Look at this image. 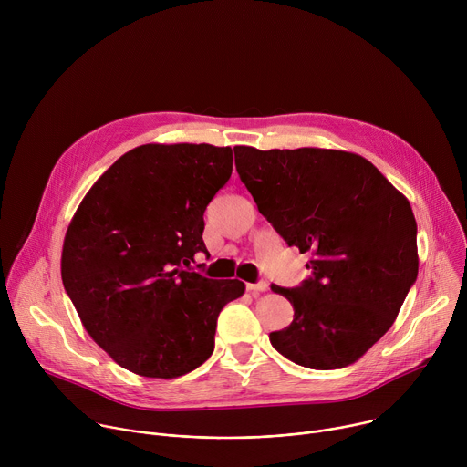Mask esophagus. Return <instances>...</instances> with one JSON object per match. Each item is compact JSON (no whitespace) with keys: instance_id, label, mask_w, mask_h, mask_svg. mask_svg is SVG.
Returning <instances> with one entry per match:
<instances>
[{"instance_id":"34e87169","label":"esophagus","mask_w":467,"mask_h":467,"mask_svg":"<svg viewBox=\"0 0 467 467\" xmlns=\"http://www.w3.org/2000/svg\"><path fill=\"white\" fill-rule=\"evenodd\" d=\"M247 290H249L253 296H256V294H260V292H265V290H268V283H265V281L249 283V285H247Z\"/></svg>"}]
</instances>
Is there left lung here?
Here are the masks:
<instances>
[{"label": "left lung", "mask_w": 467, "mask_h": 467, "mask_svg": "<svg viewBox=\"0 0 467 467\" xmlns=\"http://www.w3.org/2000/svg\"><path fill=\"white\" fill-rule=\"evenodd\" d=\"M258 213L288 245L310 253L297 288L272 285L294 321L272 346L310 369L357 362L393 325L418 277V225L409 199L360 155L234 148Z\"/></svg>", "instance_id": "8db88e82"}]
</instances>
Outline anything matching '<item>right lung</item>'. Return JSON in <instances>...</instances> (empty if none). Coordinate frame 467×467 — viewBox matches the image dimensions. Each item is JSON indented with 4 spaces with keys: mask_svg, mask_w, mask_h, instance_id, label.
Listing matches in <instances>:
<instances>
[{
    "mask_svg": "<svg viewBox=\"0 0 467 467\" xmlns=\"http://www.w3.org/2000/svg\"><path fill=\"white\" fill-rule=\"evenodd\" d=\"M233 173V150L146 144L121 155L88 190L64 236L60 275L83 327L121 368L175 379L214 351L238 279L192 270L203 214Z\"/></svg>",
    "mask_w": 467,
    "mask_h": 467,
    "instance_id": "obj_1",
    "label": "right lung"
}]
</instances>
